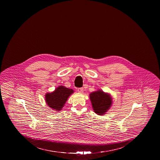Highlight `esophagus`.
<instances>
[{"mask_svg":"<svg viewBox=\"0 0 160 160\" xmlns=\"http://www.w3.org/2000/svg\"><path fill=\"white\" fill-rule=\"evenodd\" d=\"M77 91L79 92V93H82L83 92V88H78L77 89Z\"/></svg>","mask_w":160,"mask_h":160,"instance_id":"esophagus-1","label":"esophagus"}]
</instances>
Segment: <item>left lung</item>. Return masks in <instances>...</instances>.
Instances as JSON below:
<instances>
[{"mask_svg":"<svg viewBox=\"0 0 160 160\" xmlns=\"http://www.w3.org/2000/svg\"><path fill=\"white\" fill-rule=\"evenodd\" d=\"M89 97L93 110L98 115L106 114L112 104V98L110 95L101 90L92 92Z\"/></svg>","mask_w":160,"mask_h":160,"instance_id":"obj_1","label":"left lung"}]
</instances>
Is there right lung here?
<instances>
[{"label":"right lung","instance_id":"right-lung-1","mask_svg":"<svg viewBox=\"0 0 160 160\" xmlns=\"http://www.w3.org/2000/svg\"><path fill=\"white\" fill-rule=\"evenodd\" d=\"M74 92L71 89L59 86L54 91L46 94V101L48 106L59 112L62 110L69 97Z\"/></svg>","mask_w":160,"mask_h":160}]
</instances>
